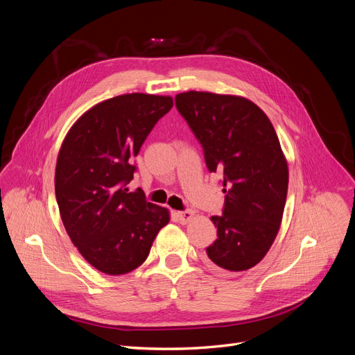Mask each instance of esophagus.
Segmentation results:
<instances>
[{
	"mask_svg": "<svg viewBox=\"0 0 355 355\" xmlns=\"http://www.w3.org/2000/svg\"><path fill=\"white\" fill-rule=\"evenodd\" d=\"M197 215V211L194 209H185V211H180L177 212V218L181 223H187L189 222L191 219H194V216Z\"/></svg>",
	"mask_w": 355,
	"mask_h": 355,
	"instance_id": "obj_1",
	"label": "esophagus"
}]
</instances>
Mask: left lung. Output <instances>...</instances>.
I'll return each instance as SVG.
<instances>
[{
    "instance_id": "8db88e82",
    "label": "left lung",
    "mask_w": 355,
    "mask_h": 355,
    "mask_svg": "<svg viewBox=\"0 0 355 355\" xmlns=\"http://www.w3.org/2000/svg\"><path fill=\"white\" fill-rule=\"evenodd\" d=\"M175 106L204 147L211 173H222L225 208L211 216L218 238L207 248L208 263L238 273L269 252L283 218L288 167L265 112L242 96L189 90Z\"/></svg>"
}]
</instances>
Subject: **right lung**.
I'll use <instances>...</instances> for the list:
<instances>
[{
  "mask_svg": "<svg viewBox=\"0 0 355 355\" xmlns=\"http://www.w3.org/2000/svg\"><path fill=\"white\" fill-rule=\"evenodd\" d=\"M174 102L171 96L127 93L85 112L62 141L55 168L59 214L72 243L102 273L125 275L147 259L170 222L167 208L124 188L133 158Z\"/></svg>",
  "mask_w": 355,
  "mask_h": 355,
  "instance_id": "add662e5",
  "label": "right lung"
}]
</instances>
